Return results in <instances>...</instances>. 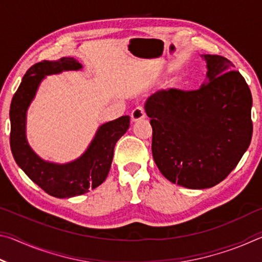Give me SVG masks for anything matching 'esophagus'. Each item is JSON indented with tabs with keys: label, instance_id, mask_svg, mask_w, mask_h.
I'll return each mask as SVG.
<instances>
[{
	"label": "esophagus",
	"instance_id": "34e87169",
	"mask_svg": "<svg viewBox=\"0 0 262 262\" xmlns=\"http://www.w3.org/2000/svg\"><path fill=\"white\" fill-rule=\"evenodd\" d=\"M130 117H132L133 121H137V120H141V119H144L145 118V110L143 106L142 105L136 106V107L132 111Z\"/></svg>",
	"mask_w": 262,
	"mask_h": 262
}]
</instances>
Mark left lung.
<instances>
[{"instance_id":"obj_1","label":"left lung","mask_w":262,"mask_h":262,"mask_svg":"<svg viewBox=\"0 0 262 262\" xmlns=\"http://www.w3.org/2000/svg\"><path fill=\"white\" fill-rule=\"evenodd\" d=\"M209 82L198 90H159L147 101L151 150L161 173L186 188L203 189L230 174L253 133L252 95L227 57L206 54Z\"/></svg>"}]
</instances>
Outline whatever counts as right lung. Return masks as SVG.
Wrapping results in <instances>:
<instances>
[{
    "label": "right lung",
    "instance_id": "1",
    "mask_svg": "<svg viewBox=\"0 0 262 262\" xmlns=\"http://www.w3.org/2000/svg\"><path fill=\"white\" fill-rule=\"evenodd\" d=\"M82 66L73 57L57 61H42L33 64L12 97L10 105V148L16 163L25 174L55 198H72L98 187L106 179L113 159L115 143L127 132L130 118L123 115L101 126L81 158L73 163L57 165L43 162L25 139V115L37 88L45 75L62 70H77Z\"/></svg>",
    "mask_w": 262,
    "mask_h": 262
}]
</instances>
